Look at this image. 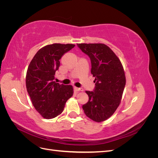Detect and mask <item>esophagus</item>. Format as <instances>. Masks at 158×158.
Listing matches in <instances>:
<instances>
[{"label":"esophagus","instance_id":"obj_1","mask_svg":"<svg viewBox=\"0 0 158 158\" xmlns=\"http://www.w3.org/2000/svg\"><path fill=\"white\" fill-rule=\"evenodd\" d=\"M74 89L76 91H81V92H82V91L84 90L83 88H77V87H74Z\"/></svg>","mask_w":158,"mask_h":158}]
</instances>
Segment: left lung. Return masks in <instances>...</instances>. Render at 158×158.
I'll list each match as a JSON object with an SVG mask.
<instances>
[{
    "instance_id": "left-lung-1",
    "label": "left lung",
    "mask_w": 158,
    "mask_h": 158,
    "mask_svg": "<svg viewBox=\"0 0 158 158\" xmlns=\"http://www.w3.org/2000/svg\"><path fill=\"white\" fill-rule=\"evenodd\" d=\"M78 47L88 55L92 63L91 73L95 77L94 92L86 91L89 101L82 109L88 117L100 123L107 120L121 103L126 84L125 71L121 60L103 44H79Z\"/></svg>"
}]
</instances>
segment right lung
<instances>
[{"label":"right lung","instance_id":"obj_1","mask_svg":"<svg viewBox=\"0 0 158 158\" xmlns=\"http://www.w3.org/2000/svg\"><path fill=\"white\" fill-rule=\"evenodd\" d=\"M74 46L47 45L37 52L28 66L26 77L27 91L33 107L44 118L51 119L59 115L66 102L73 96V85L59 84L53 80L62 56Z\"/></svg>","mask_w":158,"mask_h":158}]
</instances>
